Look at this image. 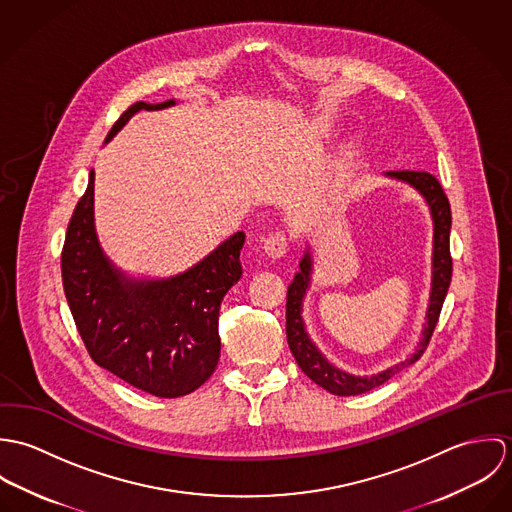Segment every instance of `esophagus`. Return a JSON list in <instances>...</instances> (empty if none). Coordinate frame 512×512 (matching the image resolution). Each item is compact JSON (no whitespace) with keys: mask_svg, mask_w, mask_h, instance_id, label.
Returning <instances> with one entry per match:
<instances>
[{"mask_svg":"<svg viewBox=\"0 0 512 512\" xmlns=\"http://www.w3.org/2000/svg\"><path fill=\"white\" fill-rule=\"evenodd\" d=\"M262 248L270 258H282L288 252V236L284 232L268 234Z\"/></svg>","mask_w":512,"mask_h":512,"instance_id":"obj_1","label":"esophagus"}]
</instances>
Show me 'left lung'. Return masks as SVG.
I'll return each instance as SVG.
<instances>
[{"label": "left lung", "instance_id": "8db88e82", "mask_svg": "<svg viewBox=\"0 0 512 512\" xmlns=\"http://www.w3.org/2000/svg\"><path fill=\"white\" fill-rule=\"evenodd\" d=\"M390 177L402 179L410 185H414L430 203L432 217H434V284H432V297H430V309H428V327L424 331V339L420 343V349L412 359H408L402 365L392 366L380 374H374L370 378H359L341 372L339 368L329 365L321 353L313 347L309 341L303 321H301V299L309 282L311 272V258L309 252L303 256L299 264V272L295 274L290 288H288V301H286V333H288V345L292 349L293 357L299 368L321 388L335 396H357L365 394L368 390L384 384L388 378H392L396 372L416 363L424 351L428 349V343L434 335V329L438 325L439 313L443 307V299L451 284V272H453V260L449 252V230H451V207L447 201V195L443 193L438 179L428 171H390Z\"/></svg>", "mask_w": 512, "mask_h": 512}]
</instances>
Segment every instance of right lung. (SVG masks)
Masks as SVG:
<instances>
[{
    "mask_svg": "<svg viewBox=\"0 0 512 512\" xmlns=\"http://www.w3.org/2000/svg\"><path fill=\"white\" fill-rule=\"evenodd\" d=\"M132 104L106 142L140 110ZM94 173L69 220L61 272L76 329L90 359L124 382L159 398L191 394L209 380L220 357V301L242 276L244 232L222 242L201 264L163 282H128L104 258L94 232Z\"/></svg>",
    "mask_w": 512,
    "mask_h": 512,
    "instance_id": "right-lung-1",
    "label": "right lung"
}]
</instances>
